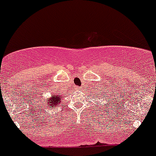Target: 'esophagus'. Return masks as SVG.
<instances>
[{"label": "esophagus", "mask_w": 156, "mask_h": 156, "mask_svg": "<svg viewBox=\"0 0 156 156\" xmlns=\"http://www.w3.org/2000/svg\"><path fill=\"white\" fill-rule=\"evenodd\" d=\"M74 90H82V88H81V87H80L76 86V87H75Z\"/></svg>", "instance_id": "1"}]
</instances>
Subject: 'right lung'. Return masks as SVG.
<instances>
[{
  "instance_id": "right-lung-1",
  "label": "right lung",
  "mask_w": 156,
  "mask_h": 156,
  "mask_svg": "<svg viewBox=\"0 0 156 156\" xmlns=\"http://www.w3.org/2000/svg\"><path fill=\"white\" fill-rule=\"evenodd\" d=\"M62 96H60L59 94H55L53 97H51L50 99H47L46 103L45 104H47L48 106L51 107V108H54V107L57 106L58 105L60 104L62 101Z\"/></svg>"
}]
</instances>
